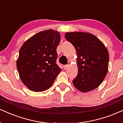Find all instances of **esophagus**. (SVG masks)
<instances>
[{"label": "esophagus", "instance_id": "esophagus-1", "mask_svg": "<svg viewBox=\"0 0 123 123\" xmlns=\"http://www.w3.org/2000/svg\"><path fill=\"white\" fill-rule=\"evenodd\" d=\"M68 67H69V66L68 65H64V69H68Z\"/></svg>", "mask_w": 123, "mask_h": 123}]
</instances>
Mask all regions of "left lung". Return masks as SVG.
<instances>
[{
  "mask_svg": "<svg viewBox=\"0 0 123 123\" xmlns=\"http://www.w3.org/2000/svg\"><path fill=\"white\" fill-rule=\"evenodd\" d=\"M65 37L77 53L78 74L72 81L80 91L87 92L98 87L108 70L109 54L105 46L89 32H67Z\"/></svg>",
  "mask_w": 123,
  "mask_h": 123,
  "instance_id": "obj_1",
  "label": "left lung"
}]
</instances>
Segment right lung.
Here are the masks:
<instances>
[{
    "instance_id": "obj_1",
    "label": "right lung",
    "mask_w": 123,
    "mask_h": 123,
    "mask_svg": "<svg viewBox=\"0 0 123 123\" xmlns=\"http://www.w3.org/2000/svg\"><path fill=\"white\" fill-rule=\"evenodd\" d=\"M60 42V33L50 29L34 35L21 47L16 67L23 83L31 91L49 88L61 71L56 63Z\"/></svg>"
}]
</instances>
